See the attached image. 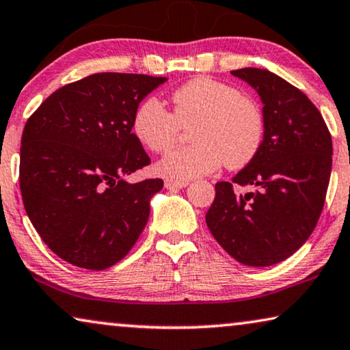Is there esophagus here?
<instances>
[{
  "label": "esophagus",
  "mask_w": 350,
  "mask_h": 350,
  "mask_svg": "<svg viewBox=\"0 0 350 350\" xmlns=\"http://www.w3.org/2000/svg\"><path fill=\"white\" fill-rule=\"evenodd\" d=\"M189 185L187 180H174V179H166L165 180V187L170 190H176V189H184V187Z\"/></svg>",
  "instance_id": "esophagus-1"
}]
</instances>
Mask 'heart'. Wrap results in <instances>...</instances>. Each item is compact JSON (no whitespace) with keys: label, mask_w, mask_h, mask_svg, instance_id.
<instances>
[{"label":"heart","mask_w":350,"mask_h":350,"mask_svg":"<svg viewBox=\"0 0 350 350\" xmlns=\"http://www.w3.org/2000/svg\"><path fill=\"white\" fill-rule=\"evenodd\" d=\"M173 112L157 100L137 107L133 131L147 149L168 152L190 128L191 146L173 150L157 165L160 174L187 180L214 173L220 165L239 170L254 160L262 146L265 120L252 98L211 77H195L171 95Z\"/></svg>","instance_id":"1"}]
</instances>
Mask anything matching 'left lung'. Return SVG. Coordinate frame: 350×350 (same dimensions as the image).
<instances>
[{
    "mask_svg": "<svg viewBox=\"0 0 350 350\" xmlns=\"http://www.w3.org/2000/svg\"><path fill=\"white\" fill-rule=\"evenodd\" d=\"M263 103L265 135L233 182H217L206 224L215 241L247 267H269L306 243L323 209L332 174V135L312 101L260 68L231 71ZM256 190L236 194L232 184Z\"/></svg>",
    "mask_w": 350,
    "mask_h": 350,
    "instance_id": "8db88e82",
    "label": "left lung"
}]
</instances>
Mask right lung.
<instances>
[{"instance_id":"obj_1","label":"right lung","mask_w":350,"mask_h":350,"mask_svg":"<svg viewBox=\"0 0 350 350\" xmlns=\"http://www.w3.org/2000/svg\"><path fill=\"white\" fill-rule=\"evenodd\" d=\"M166 77L98 72L53 92L29 117L21 147V191L49 249L101 271L139 238L161 179L125 180L150 163L131 133L139 103Z\"/></svg>"}]
</instances>
